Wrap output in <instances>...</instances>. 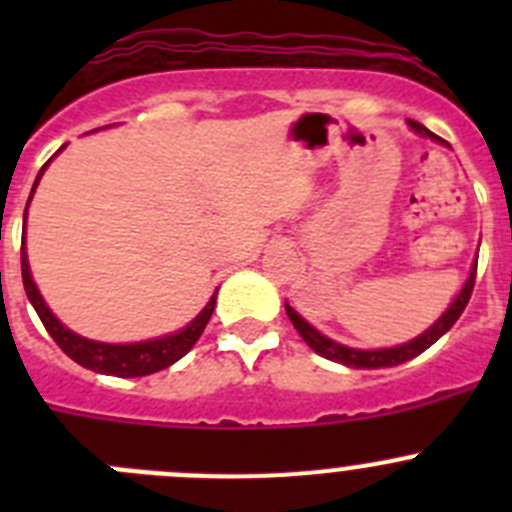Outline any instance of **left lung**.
Segmentation results:
<instances>
[{"label": "left lung", "instance_id": "1", "mask_svg": "<svg viewBox=\"0 0 512 512\" xmlns=\"http://www.w3.org/2000/svg\"><path fill=\"white\" fill-rule=\"evenodd\" d=\"M410 128L418 130V133H423V135H431V138H436L431 130L423 128V125H420V122H415V120H410ZM474 279H477V266L472 269L467 284H464V289H461L459 295H456V300L451 302L449 310L443 312L441 318H438L436 323L431 325V328L425 330L423 336L413 338L410 343H402V346H395V348H379V351H359V348L341 346V343L330 341V338H325L320 330L312 328V325L307 323V320H302L300 315H297V312L292 310L289 305H287V315H289V320H292V325L297 328V333L302 336V341H305L307 346L315 351V354L325 356V359H330V361H338V364L354 366V369H382V366L405 364V361H410V359H415L418 354H423L425 348H431L433 343H436L438 338H441L443 333H446V330H449L451 325L456 323V320H459L461 312H464L469 297H472Z\"/></svg>", "mask_w": 512, "mask_h": 512}]
</instances>
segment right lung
Listing matches in <instances>:
<instances>
[{"mask_svg": "<svg viewBox=\"0 0 512 512\" xmlns=\"http://www.w3.org/2000/svg\"><path fill=\"white\" fill-rule=\"evenodd\" d=\"M51 164V161H48ZM45 164V166H48ZM45 166L40 169L38 179H35V187H38L40 176H43ZM33 187V192H35ZM30 192V197H33ZM27 215V210H25ZM22 284H25V292L33 302L35 312H38V318L43 320L45 330L51 333L53 341L58 343L63 354L74 359L76 364H81L84 369H92V372L99 374H112V377H146V374L161 372L166 366H171L174 361L182 359L187 354L189 348L194 343L200 341L202 330L205 325L210 323L212 310H215V297L207 302L205 310L192 320L184 330L174 333V336L158 338V341H146V343H125V346H117V343H97V341H87V338L76 336L71 333L69 328H63L56 318H53V312L45 307L43 297H40L38 287H35L33 277H30V266H27V256L25 248H22Z\"/></svg>", "mask_w": 512, "mask_h": 512, "instance_id": "right-lung-1", "label": "right lung"}]
</instances>
